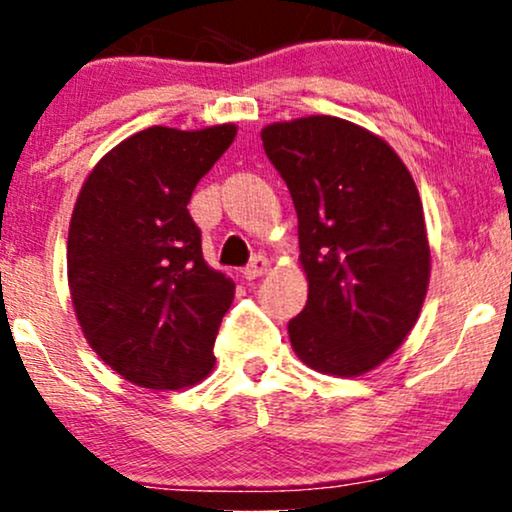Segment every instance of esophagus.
Returning a JSON list of instances; mask_svg holds the SVG:
<instances>
[{
	"instance_id": "obj_1",
	"label": "esophagus",
	"mask_w": 512,
	"mask_h": 512,
	"mask_svg": "<svg viewBox=\"0 0 512 512\" xmlns=\"http://www.w3.org/2000/svg\"><path fill=\"white\" fill-rule=\"evenodd\" d=\"M269 269H272V262H269L264 255H255L250 260L248 267L243 269V274H245V279H257V276L267 274Z\"/></svg>"
}]
</instances>
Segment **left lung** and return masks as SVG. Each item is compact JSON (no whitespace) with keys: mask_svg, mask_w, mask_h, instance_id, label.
I'll return each instance as SVG.
<instances>
[{"mask_svg":"<svg viewBox=\"0 0 512 512\" xmlns=\"http://www.w3.org/2000/svg\"><path fill=\"white\" fill-rule=\"evenodd\" d=\"M262 146L298 214L308 301L291 346L320 373L361 375L407 339L431 250L407 166L383 139L330 115L276 122Z\"/></svg>","mask_w":512,"mask_h":512,"instance_id":"1","label":"left lung"}]
</instances>
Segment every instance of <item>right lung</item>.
I'll return each instance as SVG.
<instances>
[{
    "mask_svg": "<svg viewBox=\"0 0 512 512\" xmlns=\"http://www.w3.org/2000/svg\"><path fill=\"white\" fill-rule=\"evenodd\" d=\"M236 125L149 127L91 170L69 223L72 303L91 349L122 378L180 390L207 378L233 281L202 257L187 202Z\"/></svg>",
    "mask_w": 512,
    "mask_h": 512,
    "instance_id": "obj_1",
    "label": "right lung"
}]
</instances>
